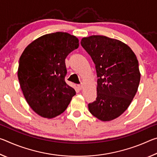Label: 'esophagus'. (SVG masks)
<instances>
[{
  "mask_svg": "<svg viewBox=\"0 0 157 157\" xmlns=\"http://www.w3.org/2000/svg\"><path fill=\"white\" fill-rule=\"evenodd\" d=\"M78 89H79V90H82V89H83V84H78Z\"/></svg>",
  "mask_w": 157,
  "mask_h": 157,
  "instance_id": "1",
  "label": "esophagus"
}]
</instances>
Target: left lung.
<instances>
[{
  "label": "left lung",
  "instance_id": "obj_1",
  "mask_svg": "<svg viewBox=\"0 0 157 157\" xmlns=\"http://www.w3.org/2000/svg\"><path fill=\"white\" fill-rule=\"evenodd\" d=\"M80 43L94 61L98 77L97 98L88 105L89 110L102 121L113 120L124 112L137 92V58L127 45L105 36L84 37Z\"/></svg>",
  "mask_w": 157,
  "mask_h": 157
}]
</instances>
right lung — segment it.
Masks as SVG:
<instances>
[{
    "label": "right lung",
    "mask_w": 157,
    "mask_h": 157,
    "mask_svg": "<svg viewBox=\"0 0 157 157\" xmlns=\"http://www.w3.org/2000/svg\"><path fill=\"white\" fill-rule=\"evenodd\" d=\"M78 46L76 36L57 32L36 39L23 52L18 81L28 105L39 116L48 118L59 116L75 95L65 82V59Z\"/></svg>",
    "instance_id": "1"
}]
</instances>
